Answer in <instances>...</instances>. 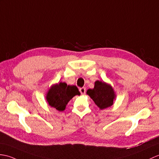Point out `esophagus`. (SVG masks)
<instances>
[{
  "instance_id": "34e87169",
  "label": "esophagus",
  "mask_w": 159,
  "mask_h": 159,
  "mask_svg": "<svg viewBox=\"0 0 159 159\" xmlns=\"http://www.w3.org/2000/svg\"><path fill=\"white\" fill-rule=\"evenodd\" d=\"M79 91L80 92V93L82 95H84L86 93V89L84 87H82L79 89Z\"/></svg>"
}]
</instances>
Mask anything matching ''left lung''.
<instances>
[{"label":"left lung","mask_w":159,"mask_h":159,"mask_svg":"<svg viewBox=\"0 0 159 159\" xmlns=\"http://www.w3.org/2000/svg\"><path fill=\"white\" fill-rule=\"evenodd\" d=\"M87 94L100 110L109 108L113 104L116 95L110 84L104 81L96 80L93 89H89Z\"/></svg>","instance_id":"obj_1"}]
</instances>
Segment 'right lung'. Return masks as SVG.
<instances>
[{
  "label": "right lung",
  "mask_w": 159,
  "mask_h": 159,
  "mask_svg": "<svg viewBox=\"0 0 159 159\" xmlns=\"http://www.w3.org/2000/svg\"><path fill=\"white\" fill-rule=\"evenodd\" d=\"M76 95H80L76 86L68 85L64 82H60L50 87L47 91L45 98L51 107L58 111H64L69 101Z\"/></svg>",
  "instance_id": "right-lung-1"
}]
</instances>
